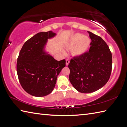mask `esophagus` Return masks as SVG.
<instances>
[{
    "mask_svg": "<svg viewBox=\"0 0 127 127\" xmlns=\"http://www.w3.org/2000/svg\"><path fill=\"white\" fill-rule=\"evenodd\" d=\"M70 63V60L69 59H66V65H68Z\"/></svg>",
    "mask_w": 127,
    "mask_h": 127,
    "instance_id": "34e87169",
    "label": "esophagus"
}]
</instances>
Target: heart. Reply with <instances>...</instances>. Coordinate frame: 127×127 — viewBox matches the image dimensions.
Returning a JSON list of instances; mask_svg holds the SVG:
<instances>
[{"mask_svg": "<svg viewBox=\"0 0 127 127\" xmlns=\"http://www.w3.org/2000/svg\"><path fill=\"white\" fill-rule=\"evenodd\" d=\"M91 40L87 36H82L80 33H75L70 37L66 44L67 47L72 48V55L80 56L85 54L90 47Z\"/></svg>", "mask_w": 127, "mask_h": 127, "instance_id": "heart-1", "label": "heart"}]
</instances>
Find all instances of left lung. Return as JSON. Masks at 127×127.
Wrapping results in <instances>:
<instances>
[{
	"mask_svg": "<svg viewBox=\"0 0 127 127\" xmlns=\"http://www.w3.org/2000/svg\"><path fill=\"white\" fill-rule=\"evenodd\" d=\"M92 42L88 52L74 57L68 67L69 80L76 90L83 93L95 92L108 81L112 70V54L101 37L88 32Z\"/></svg>",
	"mask_w": 127,
	"mask_h": 127,
	"instance_id": "1",
	"label": "left lung"
}]
</instances>
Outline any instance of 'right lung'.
Masks as SVG:
<instances>
[{
    "label": "right lung",
    "mask_w": 127,
    "mask_h": 127,
    "mask_svg": "<svg viewBox=\"0 0 127 127\" xmlns=\"http://www.w3.org/2000/svg\"><path fill=\"white\" fill-rule=\"evenodd\" d=\"M52 31L40 32L26 41L19 53L17 72L23 90L41 97L52 92L57 76L65 66V60L58 61L44 51L47 39L55 36Z\"/></svg>",
    "instance_id": "add662e5"
}]
</instances>
